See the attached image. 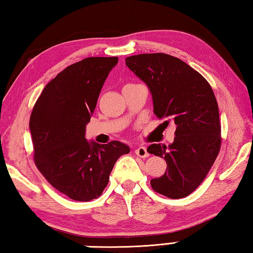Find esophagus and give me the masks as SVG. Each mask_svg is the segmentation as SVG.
<instances>
[{"label":"esophagus","instance_id":"34e87169","mask_svg":"<svg viewBox=\"0 0 253 253\" xmlns=\"http://www.w3.org/2000/svg\"><path fill=\"white\" fill-rule=\"evenodd\" d=\"M135 154L138 156V157H141V158H146V157H148V156H149L148 151H147V148L145 146H139L138 148H136Z\"/></svg>","mask_w":253,"mask_h":253}]
</instances>
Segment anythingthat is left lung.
<instances>
[{
    "label": "left lung",
    "mask_w": 253,
    "mask_h": 253,
    "mask_svg": "<svg viewBox=\"0 0 253 253\" xmlns=\"http://www.w3.org/2000/svg\"><path fill=\"white\" fill-rule=\"evenodd\" d=\"M126 65L148 86L156 116L177 126L172 144L147 148L167 163L166 172L150 185L168 198L187 197L204 181L221 147L213 90L203 75L171 55H134L126 58Z\"/></svg>",
    "instance_id": "8db88e82"
}]
</instances>
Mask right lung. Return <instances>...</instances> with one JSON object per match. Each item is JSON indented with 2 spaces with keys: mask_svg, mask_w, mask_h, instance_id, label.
Returning <instances> with one entry per match:
<instances>
[{
  "mask_svg": "<svg viewBox=\"0 0 253 253\" xmlns=\"http://www.w3.org/2000/svg\"><path fill=\"white\" fill-rule=\"evenodd\" d=\"M118 57H87L72 64L45 86L30 118L34 162L55 189L76 201L102 195L109 174L129 147L85 138L87 123Z\"/></svg>",
  "mask_w": 253,
  "mask_h": 253,
  "instance_id": "1",
  "label": "right lung"
}]
</instances>
